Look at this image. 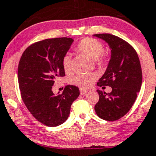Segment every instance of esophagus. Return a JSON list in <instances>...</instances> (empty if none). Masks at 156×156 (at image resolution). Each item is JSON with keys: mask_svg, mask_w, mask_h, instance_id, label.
I'll return each instance as SVG.
<instances>
[{"mask_svg": "<svg viewBox=\"0 0 156 156\" xmlns=\"http://www.w3.org/2000/svg\"><path fill=\"white\" fill-rule=\"evenodd\" d=\"M80 94H81V95H85V94H86V92H87V90H85V89H80Z\"/></svg>", "mask_w": 156, "mask_h": 156, "instance_id": "obj_1", "label": "esophagus"}]
</instances>
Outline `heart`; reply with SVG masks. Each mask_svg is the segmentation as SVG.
I'll list each match as a JSON object with an SVG mask.
<instances>
[{
	"mask_svg": "<svg viewBox=\"0 0 156 156\" xmlns=\"http://www.w3.org/2000/svg\"><path fill=\"white\" fill-rule=\"evenodd\" d=\"M77 50L91 59H93L98 65H101L105 61V58L103 56L104 47L98 40L91 38H83L79 42ZM62 66L66 73H69L71 70V57L68 54L63 58ZM95 80V76L92 73L78 74L71 79L70 83L81 89H87L92 86Z\"/></svg>",
	"mask_w": 156,
	"mask_h": 156,
	"instance_id": "b5f03b06",
	"label": "heart"
}]
</instances>
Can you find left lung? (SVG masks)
<instances>
[{"label": "left lung", "mask_w": 156, "mask_h": 156, "mask_svg": "<svg viewBox=\"0 0 156 156\" xmlns=\"http://www.w3.org/2000/svg\"><path fill=\"white\" fill-rule=\"evenodd\" d=\"M111 49V59L98 86L112 88L110 93L98 89L99 100L95 111L100 118L115 121L126 115L135 102L143 80L140 59L135 49L122 38L111 34H95Z\"/></svg>", "instance_id": "8db88e82"}]
</instances>
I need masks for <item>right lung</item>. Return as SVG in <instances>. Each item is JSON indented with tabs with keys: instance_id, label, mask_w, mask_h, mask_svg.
<instances>
[{
	"instance_id": "obj_1",
	"label": "right lung",
	"mask_w": 156,
	"mask_h": 156,
	"mask_svg": "<svg viewBox=\"0 0 156 156\" xmlns=\"http://www.w3.org/2000/svg\"><path fill=\"white\" fill-rule=\"evenodd\" d=\"M73 42V38L64 37L34 43L24 51L18 66L23 101L32 116L48 127L67 121L72 103L80 95L79 88L70 85L61 94L51 90L56 79L65 76L62 60Z\"/></svg>"
}]
</instances>
